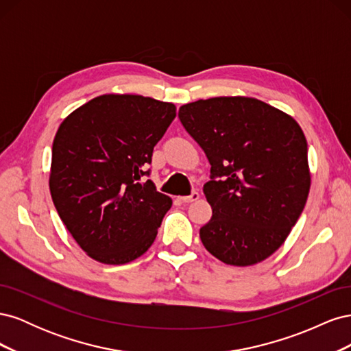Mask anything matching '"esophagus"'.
I'll use <instances>...</instances> for the list:
<instances>
[{"label":"esophagus","instance_id":"obj_1","mask_svg":"<svg viewBox=\"0 0 351 351\" xmlns=\"http://www.w3.org/2000/svg\"><path fill=\"white\" fill-rule=\"evenodd\" d=\"M199 199V193L197 192H193L190 196H180L178 200L183 202V204H190V202H195Z\"/></svg>","mask_w":351,"mask_h":351}]
</instances>
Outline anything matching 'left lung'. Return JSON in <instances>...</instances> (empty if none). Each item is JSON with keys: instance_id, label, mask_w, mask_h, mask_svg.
Here are the masks:
<instances>
[{"instance_id": "obj_1", "label": "left lung", "mask_w": 351, "mask_h": 351, "mask_svg": "<svg viewBox=\"0 0 351 351\" xmlns=\"http://www.w3.org/2000/svg\"><path fill=\"white\" fill-rule=\"evenodd\" d=\"M178 119L210 164L204 193L212 218L199 231L205 249L234 267L269 258L289 237L309 195L300 125L247 97L190 102L180 107Z\"/></svg>"}]
</instances>
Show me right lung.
Segmentation results:
<instances>
[{
  "instance_id": "add662e5",
  "label": "right lung",
  "mask_w": 351,
  "mask_h": 351,
  "mask_svg": "<svg viewBox=\"0 0 351 351\" xmlns=\"http://www.w3.org/2000/svg\"><path fill=\"white\" fill-rule=\"evenodd\" d=\"M176 105L142 95H101L67 115L52 143L49 192L88 256L129 263L149 249L173 200L143 177Z\"/></svg>"
}]
</instances>
